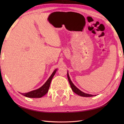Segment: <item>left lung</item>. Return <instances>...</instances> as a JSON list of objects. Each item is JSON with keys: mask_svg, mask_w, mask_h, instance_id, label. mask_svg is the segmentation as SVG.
Here are the masks:
<instances>
[{"mask_svg": "<svg viewBox=\"0 0 124 124\" xmlns=\"http://www.w3.org/2000/svg\"><path fill=\"white\" fill-rule=\"evenodd\" d=\"M67 76H68V80H69V84H70V86H71V88L72 90L73 91V92H75L76 94H77L79 95H80L81 96H84V97H91V96H93V95H92L84 93V92H83L82 91H81L78 88L76 87L74 85V84H73L72 83L71 80H70V78L69 77V75H68V73H67Z\"/></svg>", "mask_w": 124, "mask_h": 124, "instance_id": "8db88e82", "label": "left lung"}]
</instances>
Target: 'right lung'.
<instances>
[{
	"instance_id": "1",
	"label": "right lung",
	"mask_w": 124,
	"mask_h": 124,
	"mask_svg": "<svg viewBox=\"0 0 124 124\" xmlns=\"http://www.w3.org/2000/svg\"><path fill=\"white\" fill-rule=\"evenodd\" d=\"M56 70L57 69L54 70V71L53 72L52 75L51 76V77L49 78V79L47 80L46 82L44 84V85L43 86H42L40 88L36 89V90H34L30 92H28V93H26L24 94L21 93V94L26 97H31V98H39V97H41L42 96L45 95L48 91L52 79L53 77H54L55 73H56Z\"/></svg>"
}]
</instances>
